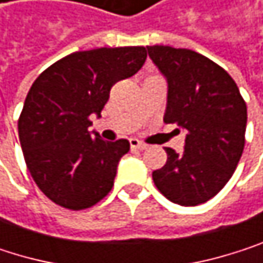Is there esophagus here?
Returning a JSON list of instances; mask_svg holds the SVG:
<instances>
[{
	"mask_svg": "<svg viewBox=\"0 0 263 263\" xmlns=\"http://www.w3.org/2000/svg\"><path fill=\"white\" fill-rule=\"evenodd\" d=\"M129 145H130V148H133V149H137V151H145V149L148 148L146 143H142V142L137 140V139H130V140H129Z\"/></svg>",
	"mask_w": 263,
	"mask_h": 263,
	"instance_id": "34e87169",
	"label": "esophagus"
}]
</instances>
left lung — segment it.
Returning <instances> with one entry per match:
<instances>
[{"label": "left lung", "instance_id": "left-lung-1", "mask_svg": "<svg viewBox=\"0 0 263 263\" xmlns=\"http://www.w3.org/2000/svg\"><path fill=\"white\" fill-rule=\"evenodd\" d=\"M168 81L165 123L186 129L185 149L165 148L166 165L153 173L171 202L196 206L213 199L231 179L245 146L247 103L230 73L190 49L146 46Z\"/></svg>", "mask_w": 263, "mask_h": 263}]
</instances>
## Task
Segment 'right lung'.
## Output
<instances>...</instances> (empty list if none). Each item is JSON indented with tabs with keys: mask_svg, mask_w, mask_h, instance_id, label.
Here are the masks:
<instances>
[{
	"mask_svg": "<svg viewBox=\"0 0 263 263\" xmlns=\"http://www.w3.org/2000/svg\"><path fill=\"white\" fill-rule=\"evenodd\" d=\"M145 60L143 46L73 52L33 81L18 118V136L33 182L53 203L80 211L112 190L129 142L90 136L89 117H100L110 87L137 73Z\"/></svg>",
	"mask_w": 263,
	"mask_h": 263,
	"instance_id": "1",
	"label": "right lung"
}]
</instances>
